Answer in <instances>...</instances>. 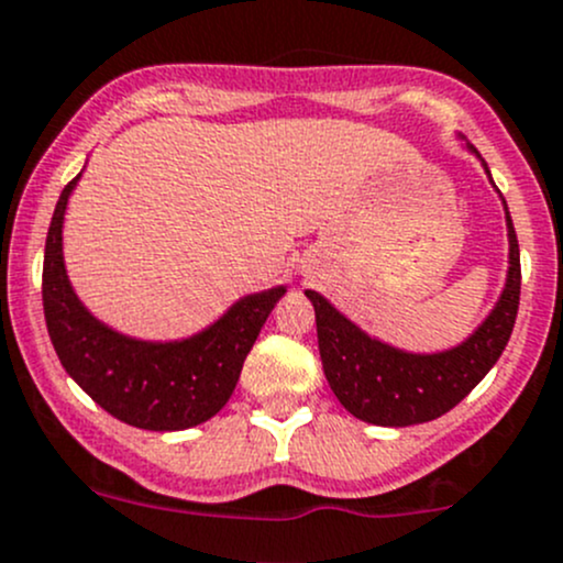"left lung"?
<instances>
[{
    "label": "left lung",
    "instance_id": "8db88e82",
    "mask_svg": "<svg viewBox=\"0 0 563 563\" xmlns=\"http://www.w3.org/2000/svg\"><path fill=\"white\" fill-rule=\"evenodd\" d=\"M507 229V288L485 323L452 351L406 354L391 349L382 340L367 338L321 294L305 291L316 308L323 376L345 411L362 422L382 424V428L422 424L452 411L487 376V371L507 349L520 305V247L509 212Z\"/></svg>",
    "mask_w": 563,
    "mask_h": 563
}]
</instances>
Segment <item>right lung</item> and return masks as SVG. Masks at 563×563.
I'll use <instances>...</instances> for the list:
<instances>
[{
    "mask_svg": "<svg viewBox=\"0 0 563 563\" xmlns=\"http://www.w3.org/2000/svg\"><path fill=\"white\" fill-rule=\"evenodd\" d=\"M78 176L56 201L43 258L45 327L62 367L100 408L133 428L185 430L207 422L229 402L286 288L250 294L218 323L179 343H144L113 332L78 302L62 261V220Z\"/></svg>",
    "mask_w": 563,
    "mask_h": 563,
    "instance_id": "add662e5",
    "label": "right lung"
}]
</instances>
